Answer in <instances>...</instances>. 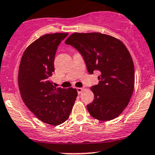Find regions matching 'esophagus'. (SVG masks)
Instances as JSON below:
<instances>
[{"label": "esophagus", "instance_id": "34e87169", "mask_svg": "<svg viewBox=\"0 0 155 155\" xmlns=\"http://www.w3.org/2000/svg\"><path fill=\"white\" fill-rule=\"evenodd\" d=\"M76 90H77L78 93H79V94H80V93H81L83 91H84V88H83V87H77V88H76Z\"/></svg>", "mask_w": 155, "mask_h": 155}]
</instances>
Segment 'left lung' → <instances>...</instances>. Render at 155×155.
<instances>
[{
    "instance_id": "left-lung-1",
    "label": "left lung",
    "mask_w": 155,
    "mask_h": 155,
    "mask_svg": "<svg viewBox=\"0 0 155 155\" xmlns=\"http://www.w3.org/2000/svg\"><path fill=\"white\" fill-rule=\"evenodd\" d=\"M65 43L84 57L88 72H100L99 82L91 90L94 100L87 106L93 118L110 120L128 105L135 87V69L128 49L120 40L98 32L72 34Z\"/></svg>"
}]
</instances>
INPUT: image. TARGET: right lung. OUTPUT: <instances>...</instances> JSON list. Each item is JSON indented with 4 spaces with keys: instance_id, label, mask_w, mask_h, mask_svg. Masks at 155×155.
<instances>
[{
    "instance_id": "obj_1",
    "label": "right lung",
    "mask_w": 155,
    "mask_h": 155,
    "mask_svg": "<svg viewBox=\"0 0 155 155\" xmlns=\"http://www.w3.org/2000/svg\"><path fill=\"white\" fill-rule=\"evenodd\" d=\"M68 35L47 34L37 39L23 52L18 71L23 102L39 120L54 126L68 119L78 95L75 88L56 87L50 79L57 47Z\"/></svg>"
}]
</instances>
